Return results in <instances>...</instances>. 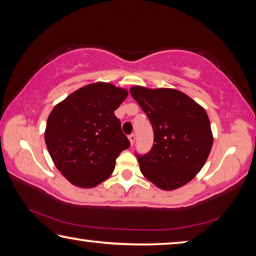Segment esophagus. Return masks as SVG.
Returning a JSON list of instances; mask_svg holds the SVG:
<instances>
[{"label":"esophagus","mask_w":256,"mask_h":256,"mask_svg":"<svg viewBox=\"0 0 256 256\" xmlns=\"http://www.w3.org/2000/svg\"><path fill=\"white\" fill-rule=\"evenodd\" d=\"M136 134H134V133L130 134V136H128V140H130V144H131V146L134 144V142H136Z\"/></svg>","instance_id":"34e87169"}]
</instances>
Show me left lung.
Masks as SVG:
<instances>
[{
	"instance_id": "8db88e82",
	"label": "left lung",
	"mask_w": 256,
	"mask_h": 256,
	"mask_svg": "<svg viewBox=\"0 0 256 256\" xmlns=\"http://www.w3.org/2000/svg\"><path fill=\"white\" fill-rule=\"evenodd\" d=\"M154 128V146L136 154L140 170L157 188L172 190L202 170L214 144L204 108L176 89H130Z\"/></svg>"
}]
</instances>
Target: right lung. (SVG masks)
<instances>
[{"mask_svg": "<svg viewBox=\"0 0 256 256\" xmlns=\"http://www.w3.org/2000/svg\"><path fill=\"white\" fill-rule=\"evenodd\" d=\"M128 90L106 82L82 86L47 118L45 142L58 170L71 184L92 188L106 180L130 141L114 112Z\"/></svg>", "mask_w": 256, "mask_h": 256, "instance_id": "add662e5", "label": "right lung"}]
</instances>
